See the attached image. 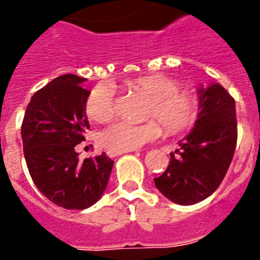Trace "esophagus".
Masks as SVG:
<instances>
[{"label":"esophagus","mask_w":260,"mask_h":260,"mask_svg":"<svg viewBox=\"0 0 260 260\" xmlns=\"http://www.w3.org/2000/svg\"><path fill=\"white\" fill-rule=\"evenodd\" d=\"M129 151H133V150H129ZM129 151H116V150H109L108 155L110 157H114V156H118V155L125 154V152H129Z\"/></svg>","instance_id":"1"}]
</instances>
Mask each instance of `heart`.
<instances>
[{
	"instance_id": "1",
	"label": "heart",
	"mask_w": 260,
	"mask_h": 260,
	"mask_svg": "<svg viewBox=\"0 0 260 260\" xmlns=\"http://www.w3.org/2000/svg\"><path fill=\"white\" fill-rule=\"evenodd\" d=\"M128 87L150 97L146 116L157 118L169 133L186 129L196 119L198 104L195 97L179 88L176 79L163 74L142 75L128 82ZM86 113L89 119L99 123L108 122L113 118L115 101L111 87L99 84L92 89L87 99ZM157 121L149 119L140 124L116 122L103 131L100 141L105 147L116 151L140 149L161 136L163 128Z\"/></svg>"
}]
</instances>
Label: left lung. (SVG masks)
<instances>
[{
    "mask_svg": "<svg viewBox=\"0 0 260 260\" xmlns=\"http://www.w3.org/2000/svg\"><path fill=\"white\" fill-rule=\"evenodd\" d=\"M199 114L192 131L178 142L179 157L171 154L166 172L154 178L168 200L192 205L209 198L220 185L237 141L236 106L219 83L198 88Z\"/></svg>",
    "mask_w": 260,
    "mask_h": 260,
    "instance_id": "obj_1",
    "label": "left lung"
}]
</instances>
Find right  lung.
I'll list each match as a JSON object with an SVG mask.
<instances>
[{"instance_id": "add662e5", "label": "right lung", "mask_w": 260, "mask_h": 260, "mask_svg": "<svg viewBox=\"0 0 260 260\" xmlns=\"http://www.w3.org/2000/svg\"><path fill=\"white\" fill-rule=\"evenodd\" d=\"M87 79L57 77L36 92L21 124L29 174L41 193L65 209H87L103 196L114 160L105 152L79 160L75 146L89 128Z\"/></svg>"}]
</instances>
